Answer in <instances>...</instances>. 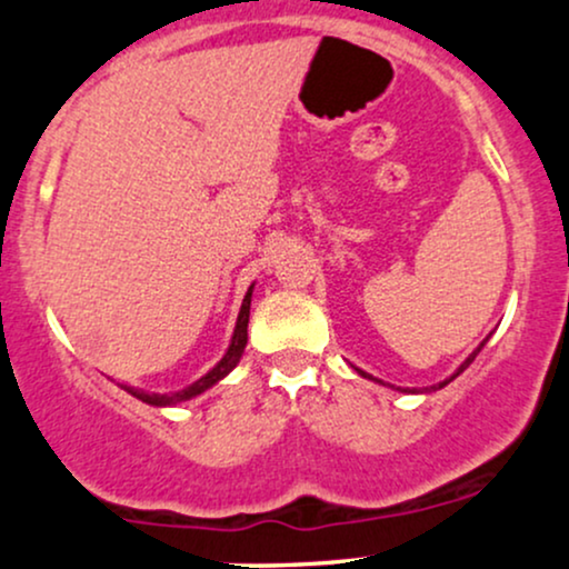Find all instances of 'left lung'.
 Wrapping results in <instances>:
<instances>
[{
  "label": "left lung",
  "mask_w": 569,
  "mask_h": 569,
  "mask_svg": "<svg viewBox=\"0 0 569 569\" xmlns=\"http://www.w3.org/2000/svg\"><path fill=\"white\" fill-rule=\"evenodd\" d=\"M485 342H487V339H485ZM485 342H481V345H479V348H476V350L471 352V356H468V358H466V363H460V369H457V371H455V375H452V377H449V380H443V382H439V388H443V385H449V382H452V380H455V377H457V375H460V371H466V369H468V363H471V361H473V358H476V356H479V350H481V348H485ZM358 375H363V377H369V380H375V377H371V375H367V371H361V369H358Z\"/></svg>",
  "instance_id": "1"
}]
</instances>
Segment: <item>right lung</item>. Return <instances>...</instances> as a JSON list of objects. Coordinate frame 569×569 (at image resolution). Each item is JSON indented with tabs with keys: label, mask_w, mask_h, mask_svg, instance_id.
<instances>
[{
	"label": "right lung",
	"mask_w": 569,
	"mask_h": 569,
	"mask_svg": "<svg viewBox=\"0 0 569 569\" xmlns=\"http://www.w3.org/2000/svg\"><path fill=\"white\" fill-rule=\"evenodd\" d=\"M251 291H253V286H251V289H248L243 305H240L238 323H234V335H232L230 348H227L224 358H221L217 367L208 371L206 377H200L198 382H192V385H189V388L179 390V393H162V396L160 393H147V390H139V388H130V385H120V388L128 390L130 396H136L143 403H152V407H176V403L189 401V398L206 393L208 388H213V385H217L219 380H224V377L230 375L234 367H238L240 356H243V350H246V342H248V312H251Z\"/></svg>",
	"instance_id": "add662e5"
}]
</instances>
